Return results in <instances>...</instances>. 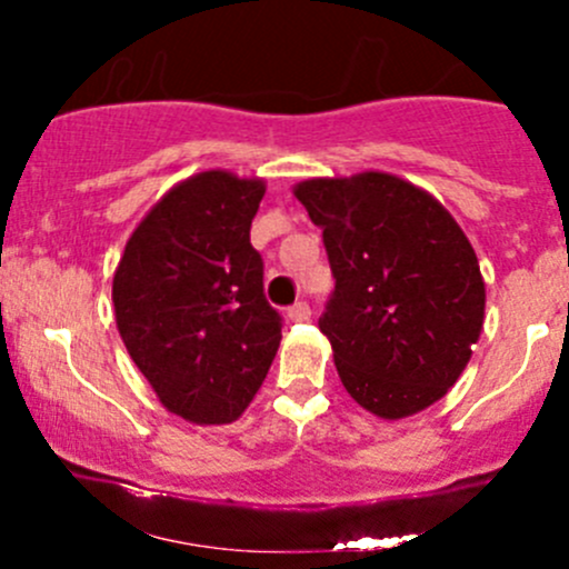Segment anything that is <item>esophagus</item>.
Wrapping results in <instances>:
<instances>
[{"instance_id":"1","label":"esophagus","mask_w":569,"mask_h":569,"mask_svg":"<svg viewBox=\"0 0 569 569\" xmlns=\"http://www.w3.org/2000/svg\"><path fill=\"white\" fill-rule=\"evenodd\" d=\"M289 319L291 321H308L311 319V308H308V302H295V306L289 308Z\"/></svg>"}]
</instances>
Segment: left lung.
Instances as JSON below:
<instances>
[{"label": "left lung", "instance_id": "8db88e82", "mask_svg": "<svg viewBox=\"0 0 569 569\" xmlns=\"http://www.w3.org/2000/svg\"><path fill=\"white\" fill-rule=\"evenodd\" d=\"M295 194L336 278L319 330L349 396L388 421L443 399L485 325V280L455 217L375 170L308 178Z\"/></svg>", "mask_w": 569, "mask_h": 569}]
</instances>
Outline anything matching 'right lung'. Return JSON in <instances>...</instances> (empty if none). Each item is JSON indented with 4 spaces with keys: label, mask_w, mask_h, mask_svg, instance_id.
<instances>
[{
    "label": "right lung",
    "mask_w": 569,
    "mask_h": 569,
    "mask_svg": "<svg viewBox=\"0 0 569 569\" xmlns=\"http://www.w3.org/2000/svg\"><path fill=\"white\" fill-rule=\"evenodd\" d=\"M261 178L206 170L176 183L126 242L112 302L120 338L159 401L192 423L248 410L280 347L250 226Z\"/></svg>",
    "instance_id": "obj_1"
}]
</instances>
